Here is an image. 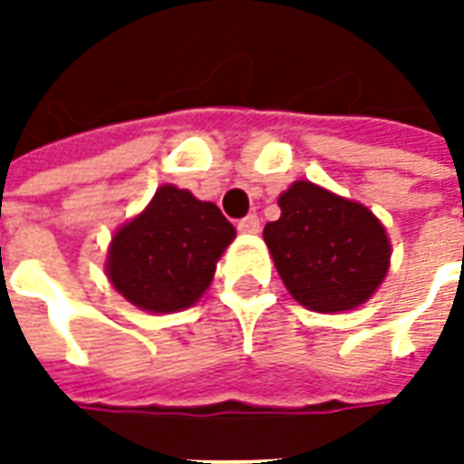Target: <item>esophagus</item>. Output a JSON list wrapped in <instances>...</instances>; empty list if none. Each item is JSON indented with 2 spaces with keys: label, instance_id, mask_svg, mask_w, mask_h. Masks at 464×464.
Instances as JSON below:
<instances>
[{
  "label": "esophagus",
  "instance_id": "34e87169",
  "mask_svg": "<svg viewBox=\"0 0 464 464\" xmlns=\"http://www.w3.org/2000/svg\"><path fill=\"white\" fill-rule=\"evenodd\" d=\"M238 231H243V233L261 231V221H258V216H256V213H251V216L241 218V221H238Z\"/></svg>",
  "mask_w": 464,
  "mask_h": 464
}]
</instances>
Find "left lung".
<instances>
[{"instance_id": "8db88e82", "label": "left lung", "mask_w": 464, "mask_h": 464, "mask_svg": "<svg viewBox=\"0 0 464 464\" xmlns=\"http://www.w3.org/2000/svg\"><path fill=\"white\" fill-rule=\"evenodd\" d=\"M278 206L281 218L266 223L263 241L295 301L338 313L358 308L378 291L390 266V241L365 206L311 181L293 183Z\"/></svg>"}]
</instances>
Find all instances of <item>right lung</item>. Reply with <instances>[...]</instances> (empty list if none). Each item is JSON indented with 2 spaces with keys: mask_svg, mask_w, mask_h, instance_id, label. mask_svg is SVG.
<instances>
[{
  "mask_svg": "<svg viewBox=\"0 0 464 464\" xmlns=\"http://www.w3.org/2000/svg\"><path fill=\"white\" fill-rule=\"evenodd\" d=\"M233 238L236 228L216 203L161 186L146 211L116 231L106 273L143 311H181L211 285L216 261Z\"/></svg>",
  "mask_w": 464,
  "mask_h": 464,
  "instance_id": "add662e5",
  "label": "right lung"
}]
</instances>
